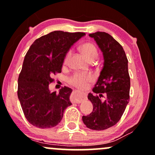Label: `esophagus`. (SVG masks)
I'll return each instance as SVG.
<instances>
[{"label":"esophagus","mask_w":155,"mask_h":155,"mask_svg":"<svg viewBox=\"0 0 155 155\" xmlns=\"http://www.w3.org/2000/svg\"><path fill=\"white\" fill-rule=\"evenodd\" d=\"M85 99V96L83 94L79 93L78 92H74L73 95V102L76 104H80Z\"/></svg>","instance_id":"obj_1"}]
</instances>
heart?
Wrapping results in <instances>:
<instances>
[{"instance_id":"obj_1","label":"heart","mask_w":155,"mask_h":155,"mask_svg":"<svg viewBox=\"0 0 155 155\" xmlns=\"http://www.w3.org/2000/svg\"><path fill=\"white\" fill-rule=\"evenodd\" d=\"M81 52L83 53L84 55L87 58L90 62L95 61L98 57V52H97V49H96L95 46L92 43H86L83 44L81 47ZM71 55V52L68 51L66 54H65V58L63 60V65H66L68 63L69 59ZM92 79L91 76L86 74H76L74 77L71 79V82L75 86L78 87L80 88H84L87 86V84L88 81H90Z\"/></svg>"}]
</instances>
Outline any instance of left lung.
I'll return each instance as SVG.
<instances>
[{"label":"left lung","instance_id":"obj_1","mask_svg":"<svg viewBox=\"0 0 155 155\" xmlns=\"http://www.w3.org/2000/svg\"><path fill=\"white\" fill-rule=\"evenodd\" d=\"M100 48L104 66L88 99L93 111L83 116L84 124L94 130H104L115 125L123 114L130 100V79L128 60L123 48L111 35L105 32L89 34Z\"/></svg>","mask_w":155,"mask_h":155}]
</instances>
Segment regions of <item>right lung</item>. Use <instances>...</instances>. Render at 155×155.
Returning a JSON list of instances; mask_svg holds the SVG:
<instances>
[{
  "mask_svg": "<svg viewBox=\"0 0 155 155\" xmlns=\"http://www.w3.org/2000/svg\"><path fill=\"white\" fill-rule=\"evenodd\" d=\"M84 33L53 31L36 39L25 57L18 79L17 95L27 120L38 128L58 124L64 111L72 104V90L65 87L51 92L53 75L61 73L63 60L73 44Z\"/></svg>",
  "mask_w": 155,
  "mask_h": 155,
  "instance_id": "add662e5",
  "label": "right lung"
}]
</instances>
